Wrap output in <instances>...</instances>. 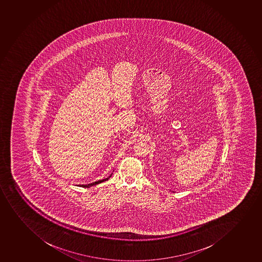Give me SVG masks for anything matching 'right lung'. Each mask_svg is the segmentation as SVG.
Wrapping results in <instances>:
<instances>
[{
  "label": "right lung",
  "mask_w": 262,
  "mask_h": 262,
  "mask_svg": "<svg viewBox=\"0 0 262 262\" xmlns=\"http://www.w3.org/2000/svg\"><path fill=\"white\" fill-rule=\"evenodd\" d=\"M112 174H113V173H112ZM112 174H111L110 176L108 177V178H105V179L98 181V182H95V183H90V184H88V185H82L81 187H83V188H90V187H92V186L97 185V184H99V183H103V182H104V181L108 180V179H109V178L112 177Z\"/></svg>",
  "instance_id": "obj_1"
}]
</instances>
